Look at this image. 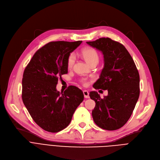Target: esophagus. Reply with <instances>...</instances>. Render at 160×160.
Segmentation results:
<instances>
[{"mask_svg": "<svg viewBox=\"0 0 160 160\" xmlns=\"http://www.w3.org/2000/svg\"><path fill=\"white\" fill-rule=\"evenodd\" d=\"M83 95H84V97L86 98H89V93L88 91H83Z\"/></svg>", "mask_w": 160, "mask_h": 160, "instance_id": "34e87169", "label": "esophagus"}]
</instances>
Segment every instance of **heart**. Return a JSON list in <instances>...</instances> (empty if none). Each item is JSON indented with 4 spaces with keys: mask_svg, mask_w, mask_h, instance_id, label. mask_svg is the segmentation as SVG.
<instances>
[{
    "mask_svg": "<svg viewBox=\"0 0 160 160\" xmlns=\"http://www.w3.org/2000/svg\"><path fill=\"white\" fill-rule=\"evenodd\" d=\"M82 55L86 62L90 65L93 64L97 65L98 62L99 56L98 52L95 49L93 48L87 47L83 48L82 50ZM75 54L74 53H71L68 57V59H67V67L69 69H71L73 67L75 62ZM82 82L84 84H86V82L84 80H82Z\"/></svg>",
    "mask_w": 160,
    "mask_h": 160,
    "instance_id": "heart-1",
    "label": "heart"
}]
</instances>
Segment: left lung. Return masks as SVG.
Wrapping results in <instances>:
<instances>
[{"mask_svg": "<svg viewBox=\"0 0 160 160\" xmlns=\"http://www.w3.org/2000/svg\"><path fill=\"white\" fill-rule=\"evenodd\" d=\"M87 43L104 55V68L93 87L108 92L104 98L97 91L89 93L96 103L92 111L93 119L102 129H119L130 119L139 98V72L130 53L119 42L102 38Z\"/></svg>", "mask_w": 160, "mask_h": 160, "instance_id": "8db88e82", "label": "left lung"}]
</instances>
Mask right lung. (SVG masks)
Instances as JSON below:
<instances>
[{
  "mask_svg": "<svg viewBox=\"0 0 160 160\" xmlns=\"http://www.w3.org/2000/svg\"><path fill=\"white\" fill-rule=\"evenodd\" d=\"M52 41L39 48L26 67L22 80V99L33 120L45 131L56 133L69 124L83 100L77 87L58 91V78L68 72L67 59L81 43Z\"/></svg>",
  "mask_w": 160,
  "mask_h": 160,
  "instance_id": "right-lung-1",
  "label": "right lung"
}]
</instances>
